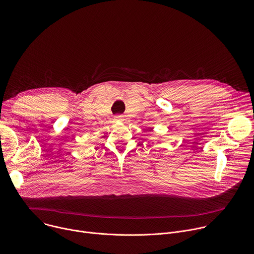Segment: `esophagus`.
Here are the masks:
<instances>
[{
  "label": "esophagus",
  "mask_w": 254,
  "mask_h": 254,
  "mask_svg": "<svg viewBox=\"0 0 254 254\" xmlns=\"http://www.w3.org/2000/svg\"><path fill=\"white\" fill-rule=\"evenodd\" d=\"M124 120H125L124 116H121V115H119V116H116V117H115V121H116V122H118V123L124 122Z\"/></svg>",
  "instance_id": "obj_1"
}]
</instances>
